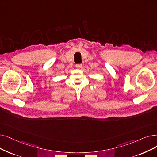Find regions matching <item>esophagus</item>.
<instances>
[{"instance_id": "1", "label": "esophagus", "mask_w": 157, "mask_h": 157, "mask_svg": "<svg viewBox=\"0 0 157 157\" xmlns=\"http://www.w3.org/2000/svg\"><path fill=\"white\" fill-rule=\"evenodd\" d=\"M82 64H76V67L77 68V69H80V68L82 67Z\"/></svg>"}]
</instances>
